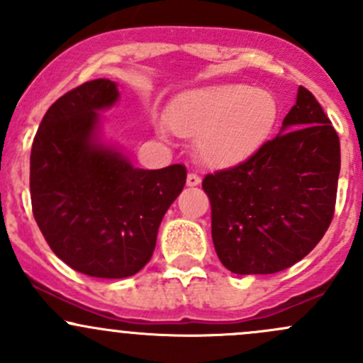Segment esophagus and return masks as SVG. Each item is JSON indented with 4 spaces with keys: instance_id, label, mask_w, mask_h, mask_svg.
I'll return each mask as SVG.
<instances>
[{
    "instance_id": "obj_1",
    "label": "esophagus",
    "mask_w": 363,
    "mask_h": 363,
    "mask_svg": "<svg viewBox=\"0 0 363 363\" xmlns=\"http://www.w3.org/2000/svg\"><path fill=\"white\" fill-rule=\"evenodd\" d=\"M201 185V178L197 177V174L190 173L189 177H186V186H197Z\"/></svg>"
}]
</instances>
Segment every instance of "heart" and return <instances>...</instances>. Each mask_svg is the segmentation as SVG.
I'll list each match as a JSON object with an SVG mask.
<instances>
[{"label": "heart", "instance_id": "obj_1", "mask_svg": "<svg viewBox=\"0 0 363 363\" xmlns=\"http://www.w3.org/2000/svg\"><path fill=\"white\" fill-rule=\"evenodd\" d=\"M278 118L267 91L246 84H215L178 96L166 111V125L196 138L194 154L209 169H225L253 157L271 136Z\"/></svg>", "mask_w": 363, "mask_h": 363}]
</instances>
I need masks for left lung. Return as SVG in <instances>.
<instances>
[{"label": "left lung", "instance_id": "1", "mask_svg": "<svg viewBox=\"0 0 363 363\" xmlns=\"http://www.w3.org/2000/svg\"><path fill=\"white\" fill-rule=\"evenodd\" d=\"M339 171L337 133L298 87L278 136L203 180L220 262L236 274H272L304 259L332 222Z\"/></svg>", "mask_w": 363, "mask_h": 363}]
</instances>
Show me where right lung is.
Listing matches in <instances>:
<instances>
[{
  "mask_svg": "<svg viewBox=\"0 0 363 363\" xmlns=\"http://www.w3.org/2000/svg\"><path fill=\"white\" fill-rule=\"evenodd\" d=\"M118 98L108 78L66 92L47 110L31 148L36 223L62 262L92 278H127L147 265L186 180L182 164L140 169L101 143L98 111Z\"/></svg>",
  "mask_w": 363,
  "mask_h": 363,
  "instance_id": "add662e5",
  "label": "right lung"
}]
</instances>
